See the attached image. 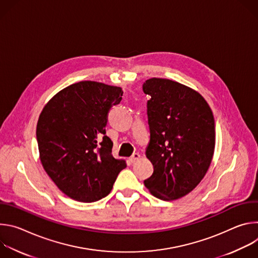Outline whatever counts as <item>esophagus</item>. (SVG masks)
Masks as SVG:
<instances>
[{
  "label": "esophagus",
  "mask_w": 258,
  "mask_h": 258,
  "mask_svg": "<svg viewBox=\"0 0 258 258\" xmlns=\"http://www.w3.org/2000/svg\"><path fill=\"white\" fill-rule=\"evenodd\" d=\"M140 154L139 153H134L131 157H130V161L132 162V163H134V162H136L137 160H139L140 159Z\"/></svg>",
  "instance_id": "1"
}]
</instances>
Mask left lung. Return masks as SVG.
<instances>
[{"instance_id":"1","label":"left lung","mask_w":258,"mask_h":258,"mask_svg":"<svg viewBox=\"0 0 258 258\" xmlns=\"http://www.w3.org/2000/svg\"><path fill=\"white\" fill-rule=\"evenodd\" d=\"M143 91L147 102L150 141L146 156L153 164L144 180L158 199L171 201L193 191L206 174L215 146L211 109L196 91L165 79H150Z\"/></svg>"}]
</instances>
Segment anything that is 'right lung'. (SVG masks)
<instances>
[{
    "label": "right lung",
    "instance_id": "add662e5",
    "mask_svg": "<svg viewBox=\"0 0 258 258\" xmlns=\"http://www.w3.org/2000/svg\"><path fill=\"white\" fill-rule=\"evenodd\" d=\"M119 87L85 81L57 93L36 125L41 162L69 198L95 202L112 190L124 160L112 156L105 126L110 108L120 103Z\"/></svg>",
    "mask_w": 258,
    "mask_h": 258
}]
</instances>
